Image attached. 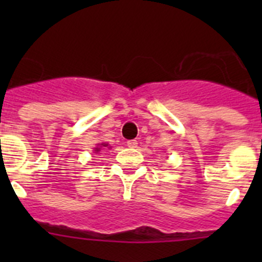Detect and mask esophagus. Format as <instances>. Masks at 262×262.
Returning <instances> with one entry per match:
<instances>
[{
    "instance_id": "34e87169",
    "label": "esophagus",
    "mask_w": 262,
    "mask_h": 262,
    "mask_svg": "<svg viewBox=\"0 0 262 262\" xmlns=\"http://www.w3.org/2000/svg\"><path fill=\"white\" fill-rule=\"evenodd\" d=\"M126 146H128L129 148H136L137 146H138V142H137V141H128V142H126Z\"/></svg>"
}]
</instances>
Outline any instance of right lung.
Returning <instances> with one entry per match:
<instances>
[{
	"instance_id": "right-lung-1",
	"label": "right lung",
	"mask_w": 262,
	"mask_h": 262,
	"mask_svg": "<svg viewBox=\"0 0 262 262\" xmlns=\"http://www.w3.org/2000/svg\"><path fill=\"white\" fill-rule=\"evenodd\" d=\"M99 147L95 148V152H100V149H101V147H107L106 143H101V144H97Z\"/></svg>"
}]
</instances>
